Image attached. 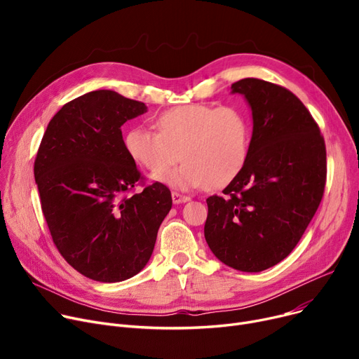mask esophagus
I'll list each match as a JSON object with an SVG mask.
<instances>
[{
	"mask_svg": "<svg viewBox=\"0 0 359 359\" xmlns=\"http://www.w3.org/2000/svg\"><path fill=\"white\" fill-rule=\"evenodd\" d=\"M172 199H173V203H183V202H187L191 198L189 196H184L179 192H172Z\"/></svg>",
	"mask_w": 359,
	"mask_h": 359,
	"instance_id": "esophagus-1",
	"label": "esophagus"
}]
</instances>
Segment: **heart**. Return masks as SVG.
Returning <instances> with one entry per match:
<instances>
[{"mask_svg": "<svg viewBox=\"0 0 359 359\" xmlns=\"http://www.w3.org/2000/svg\"><path fill=\"white\" fill-rule=\"evenodd\" d=\"M158 132L135 126L126 132L125 149L149 173L158 175L182 154L185 161L158 179L182 191L231 183L246 164L252 129L246 113L236 106L205 103L168 109L156 119Z\"/></svg>", "mask_w": 359, "mask_h": 359, "instance_id": "obj_1", "label": "heart"}]
</instances>
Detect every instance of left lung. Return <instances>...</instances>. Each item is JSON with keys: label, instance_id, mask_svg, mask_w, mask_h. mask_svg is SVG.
Instances as JSON below:
<instances>
[{"label": "left lung", "instance_id": "8db88e82", "mask_svg": "<svg viewBox=\"0 0 359 359\" xmlns=\"http://www.w3.org/2000/svg\"><path fill=\"white\" fill-rule=\"evenodd\" d=\"M252 109L249 156L238 176L210 196L205 240L224 265L260 272L303 237L326 184V147L307 107L290 90L259 79L231 84Z\"/></svg>", "mask_w": 359, "mask_h": 359}]
</instances>
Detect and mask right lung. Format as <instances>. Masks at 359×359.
<instances>
[{"mask_svg":"<svg viewBox=\"0 0 359 359\" xmlns=\"http://www.w3.org/2000/svg\"><path fill=\"white\" fill-rule=\"evenodd\" d=\"M147 111L142 102L96 90L50 119L34 160V180L56 249L81 275L121 282L144 269L172 194L153 183L129 195L141 175L121 126Z\"/></svg>","mask_w":359,"mask_h":359,"instance_id":"obj_1","label":"right lung"}]
</instances>
